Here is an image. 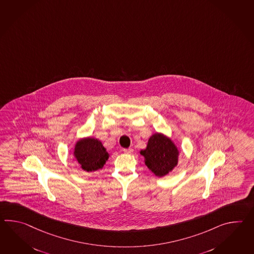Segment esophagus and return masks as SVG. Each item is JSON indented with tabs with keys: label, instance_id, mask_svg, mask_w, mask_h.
I'll return each mask as SVG.
<instances>
[{
	"label": "esophagus",
	"instance_id": "34e87169",
	"mask_svg": "<svg viewBox=\"0 0 254 254\" xmlns=\"http://www.w3.org/2000/svg\"><path fill=\"white\" fill-rule=\"evenodd\" d=\"M123 151L126 154H132V153L134 152V149L132 147H129V148H125V149H123Z\"/></svg>",
	"mask_w": 254,
	"mask_h": 254
}]
</instances>
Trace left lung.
<instances>
[{"label": "left lung", "mask_w": 254, "mask_h": 254, "mask_svg": "<svg viewBox=\"0 0 254 254\" xmlns=\"http://www.w3.org/2000/svg\"><path fill=\"white\" fill-rule=\"evenodd\" d=\"M140 154L145 164L157 177H164L172 171L179 162V149L167 135L155 133L147 142L146 149Z\"/></svg>", "instance_id": "8db88e82"}]
</instances>
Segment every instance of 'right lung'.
Masks as SVG:
<instances>
[{"instance_id": "1", "label": "right lung", "mask_w": 254, "mask_h": 254, "mask_svg": "<svg viewBox=\"0 0 254 254\" xmlns=\"http://www.w3.org/2000/svg\"><path fill=\"white\" fill-rule=\"evenodd\" d=\"M73 156L81 169L87 172L102 169L109 158V154L102 142L94 137L79 139L74 146Z\"/></svg>"}]
</instances>
